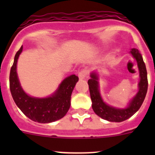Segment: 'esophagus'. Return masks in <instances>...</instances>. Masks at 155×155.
Wrapping results in <instances>:
<instances>
[{
	"label": "esophagus",
	"instance_id": "obj_1",
	"mask_svg": "<svg viewBox=\"0 0 155 155\" xmlns=\"http://www.w3.org/2000/svg\"><path fill=\"white\" fill-rule=\"evenodd\" d=\"M87 75H88V71L86 69H82L81 71H79L78 73V77L80 79H85L87 78Z\"/></svg>",
	"mask_w": 155,
	"mask_h": 155
}]
</instances>
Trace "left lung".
Listing matches in <instances>:
<instances>
[{"label":"left lung","mask_w":155,"mask_h":155,"mask_svg":"<svg viewBox=\"0 0 155 155\" xmlns=\"http://www.w3.org/2000/svg\"><path fill=\"white\" fill-rule=\"evenodd\" d=\"M130 53L137 62L140 81L139 82V91L136 96L131 100L130 103L127 109H116L110 105H106L102 101L98 90V77L96 74L91 73V78L87 81L90 96L92 102L93 110L95 114L108 121L122 122L131 117L140 108L147 94L148 81L146 66L143 61L142 56L136 49H132Z\"/></svg>","instance_id":"left-lung-1"}]
</instances>
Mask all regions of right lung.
<instances>
[{"mask_svg": "<svg viewBox=\"0 0 155 155\" xmlns=\"http://www.w3.org/2000/svg\"><path fill=\"white\" fill-rule=\"evenodd\" d=\"M21 51L22 46L15 56L9 77L11 93L15 104L30 120L40 124L52 123L63 118L70 109L71 94L78 81V77L73 74L64 79L52 96L45 98L29 96L21 88L16 72L18 59Z\"/></svg>", "mask_w": 155, "mask_h": 155, "instance_id": "1", "label": "right lung"}]
</instances>
